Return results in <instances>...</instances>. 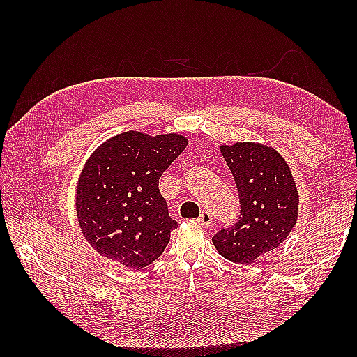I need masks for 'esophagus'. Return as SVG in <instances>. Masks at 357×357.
Wrapping results in <instances>:
<instances>
[{"label":"esophagus","instance_id":"esophagus-1","mask_svg":"<svg viewBox=\"0 0 357 357\" xmlns=\"http://www.w3.org/2000/svg\"><path fill=\"white\" fill-rule=\"evenodd\" d=\"M198 224L202 227H210L211 225V216L208 211H202L201 216L198 218Z\"/></svg>","mask_w":357,"mask_h":357}]
</instances>
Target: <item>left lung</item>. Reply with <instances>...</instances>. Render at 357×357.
Instances as JSON below:
<instances>
[{"mask_svg": "<svg viewBox=\"0 0 357 357\" xmlns=\"http://www.w3.org/2000/svg\"><path fill=\"white\" fill-rule=\"evenodd\" d=\"M236 183L238 222L213 236L219 255L252 264L287 239L298 221L299 195L290 167L278 151L259 142L219 147Z\"/></svg>", "mask_w": 357, "mask_h": 357, "instance_id": "1", "label": "left lung"}]
</instances>
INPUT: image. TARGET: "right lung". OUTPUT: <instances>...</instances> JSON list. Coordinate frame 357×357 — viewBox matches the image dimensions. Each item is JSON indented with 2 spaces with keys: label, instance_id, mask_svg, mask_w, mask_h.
Returning a JSON list of instances; mask_svg holds the SVG:
<instances>
[{
  "label": "right lung",
  "instance_id": "add662e5",
  "mask_svg": "<svg viewBox=\"0 0 357 357\" xmlns=\"http://www.w3.org/2000/svg\"><path fill=\"white\" fill-rule=\"evenodd\" d=\"M183 135L124 132L102 142L82 169L75 208L82 236L102 257L141 270L176 229L159 178L187 147Z\"/></svg>",
  "mask_w": 357,
  "mask_h": 357
}]
</instances>
